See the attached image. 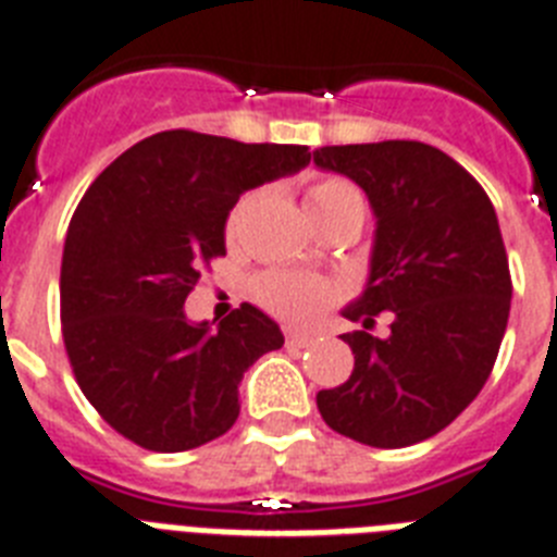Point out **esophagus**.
I'll use <instances>...</instances> for the list:
<instances>
[{"instance_id":"34e87169","label":"esophagus","mask_w":557,"mask_h":557,"mask_svg":"<svg viewBox=\"0 0 557 557\" xmlns=\"http://www.w3.org/2000/svg\"><path fill=\"white\" fill-rule=\"evenodd\" d=\"M315 342L312 333H301V330H287V347H310Z\"/></svg>"}]
</instances>
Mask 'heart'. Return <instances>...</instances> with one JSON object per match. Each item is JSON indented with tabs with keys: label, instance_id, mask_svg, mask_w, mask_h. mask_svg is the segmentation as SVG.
I'll return each instance as SVG.
<instances>
[{
	"label": "heart",
	"instance_id": "1",
	"mask_svg": "<svg viewBox=\"0 0 557 557\" xmlns=\"http://www.w3.org/2000/svg\"><path fill=\"white\" fill-rule=\"evenodd\" d=\"M305 201L307 213L315 215L330 213V210L344 205H361V196H358V190L347 182V178L324 176L319 178V182H312ZM242 210H245V201H238V205L233 207V213L227 215L230 236L236 233ZM335 296H338V289H335L333 284L305 273H268L256 282V298L261 301V307L273 312V315H278V319L293 321V324L315 321L321 312L333 305Z\"/></svg>",
	"mask_w": 557,
	"mask_h": 557
}]
</instances>
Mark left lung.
I'll return each instance as SVG.
<instances>
[{
	"mask_svg": "<svg viewBox=\"0 0 557 557\" xmlns=\"http://www.w3.org/2000/svg\"><path fill=\"white\" fill-rule=\"evenodd\" d=\"M321 170L352 178L375 213L370 282L344 315L356 367L315 395L335 433L395 449L441 433L493 372L507 330L512 278L498 215L475 178L424 141L312 150ZM394 315L387 339L366 330Z\"/></svg>",
	"mask_w": 557,
	"mask_h": 557,
	"instance_id": "8db88e82",
	"label": "left lung"
}]
</instances>
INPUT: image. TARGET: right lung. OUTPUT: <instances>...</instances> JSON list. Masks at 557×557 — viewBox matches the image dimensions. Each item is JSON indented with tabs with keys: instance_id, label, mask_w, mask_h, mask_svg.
I'll use <instances>...</instances> for the list:
<instances>
[{
	"instance_id": "1",
	"label": "right lung",
	"mask_w": 557,
	"mask_h": 557,
	"mask_svg": "<svg viewBox=\"0 0 557 557\" xmlns=\"http://www.w3.org/2000/svg\"><path fill=\"white\" fill-rule=\"evenodd\" d=\"M310 164L305 145L193 131L147 136L87 187L62 252V338L85 398L119 435L185 453L236 424L247 367L284 335L242 305L190 324L185 298L224 256L238 196Z\"/></svg>"
}]
</instances>
